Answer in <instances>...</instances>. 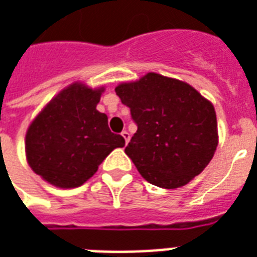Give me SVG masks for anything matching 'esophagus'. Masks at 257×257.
<instances>
[{
    "label": "esophagus",
    "mask_w": 257,
    "mask_h": 257,
    "mask_svg": "<svg viewBox=\"0 0 257 257\" xmlns=\"http://www.w3.org/2000/svg\"><path fill=\"white\" fill-rule=\"evenodd\" d=\"M122 138H123V140H125V144H128V142H129V139H131V135L128 134V132H126V131H123L122 134Z\"/></svg>",
    "instance_id": "1"
}]
</instances>
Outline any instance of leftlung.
Instances as JSON below:
<instances>
[{
    "label": "left lung",
    "instance_id": "8db88e82",
    "mask_svg": "<svg viewBox=\"0 0 257 257\" xmlns=\"http://www.w3.org/2000/svg\"><path fill=\"white\" fill-rule=\"evenodd\" d=\"M115 92L138 125L125 153L148 182L174 189L204 170L218 146L210 100L188 83L154 72L121 83Z\"/></svg>",
    "mask_w": 257,
    "mask_h": 257
}]
</instances>
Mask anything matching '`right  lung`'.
<instances>
[{"label":"right lung","instance_id":"obj_1","mask_svg":"<svg viewBox=\"0 0 257 257\" xmlns=\"http://www.w3.org/2000/svg\"><path fill=\"white\" fill-rule=\"evenodd\" d=\"M103 87L73 83L38 114L26 135L27 162L38 176L58 188H76L94 176L114 148L123 147L107 115L96 110Z\"/></svg>","mask_w":257,"mask_h":257}]
</instances>
